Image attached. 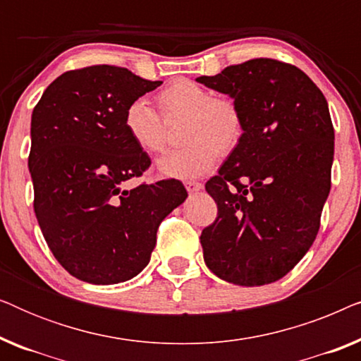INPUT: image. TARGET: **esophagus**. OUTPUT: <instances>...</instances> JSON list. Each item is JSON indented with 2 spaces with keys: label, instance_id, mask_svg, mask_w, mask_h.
Here are the masks:
<instances>
[{
  "label": "esophagus",
  "instance_id": "1",
  "mask_svg": "<svg viewBox=\"0 0 361 361\" xmlns=\"http://www.w3.org/2000/svg\"><path fill=\"white\" fill-rule=\"evenodd\" d=\"M184 184H185V189L189 192H197V190L204 189V184H202V182H197V180H192V179L185 180Z\"/></svg>",
  "mask_w": 361,
  "mask_h": 361
}]
</instances>
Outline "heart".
<instances>
[{
    "label": "heart",
    "instance_id": "b5f03b06",
    "mask_svg": "<svg viewBox=\"0 0 361 361\" xmlns=\"http://www.w3.org/2000/svg\"><path fill=\"white\" fill-rule=\"evenodd\" d=\"M157 105L166 120L185 116L180 149L171 151L157 162L164 176L187 177L209 171L221 154H230L245 136L240 106L226 97H214L209 88L192 80H176L157 93ZM123 126L137 149L159 154L166 147V128L161 116L142 98L133 100L123 113Z\"/></svg>",
    "mask_w": 361,
    "mask_h": 361
}]
</instances>
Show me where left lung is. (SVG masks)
<instances>
[{
	"label": "left lung",
	"mask_w": 361,
	"mask_h": 361,
	"mask_svg": "<svg viewBox=\"0 0 361 361\" xmlns=\"http://www.w3.org/2000/svg\"><path fill=\"white\" fill-rule=\"evenodd\" d=\"M197 82L230 95L245 118L240 146L205 184L219 214L202 230L204 259L228 283H274L317 236L334 161L327 100L300 68L268 57Z\"/></svg>",
	"instance_id": "8db88e82"
}]
</instances>
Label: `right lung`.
Masks as SVG:
<instances>
[{"instance_id": "obj_1", "label": "right lung", "mask_w": 361, "mask_h": 361, "mask_svg": "<svg viewBox=\"0 0 361 361\" xmlns=\"http://www.w3.org/2000/svg\"><path fill=\"white\" fill-rule=\"evenodd\" d=\"M161 83L100 63L62 73L34 106V212L56 259L85 283L116 284L141 273L161 221L187 197L177 179L126 189L151 159L128 137L123 113Z\"/></svg>"}]
</instances>
